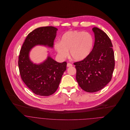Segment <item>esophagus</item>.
<instances>
[{
  "label": "esophagus",
  "instance_id": "34e87169",
  "mask_svg": "<svg viewBox=\"0 0 130 130\" xmlns=\"http://www.w3.org/2000/svg\"><path fill=\"white\" fill-rule=\"evenodd\" d=\"M73 66V64L71 63H67V67H72Z\"/></svg>",
  "mask_w": 130,
  "mask_h": 130
}]
</instances>
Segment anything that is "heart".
<instances>
[{"label":"heart","mask_w":130,"mask_h":130,"mask_svg":"<svg viewBox=\"0 0 130 130\" xmlns=\"http://www.w3.org/2000/svg\"><path fill=\"white\" fill-rule=\"evenodd\" d=\"M93 40L91 34L76 30L67 31L61 37L60 41L56 42L55 48L58 55L65 57L69 54L76 61L85 59L90 53Z\"/></svg>","instance_id":"1"}]
</instances>
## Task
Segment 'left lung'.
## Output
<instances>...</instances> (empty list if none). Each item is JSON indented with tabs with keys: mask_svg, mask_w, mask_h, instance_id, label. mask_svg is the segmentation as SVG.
<instances>
[{
	"mask_svg": "<svg viewBox=\"0 0 130 130\" xmlns=\"http://www.w3.org/2000/svg\"><path fill=\"white\" fill-rule=\"evenodd\" d=\"M92 29L95 37L92 51L85 59L74 63L78 85L89 93L102 90L111 80L115 64L110 38L98 27Z\"/></svg>",
	"mask_w": 130,
	"mask_h": 130,
	"instance_id": "obj_1",
	"label": "left lung"
}]
</instances>
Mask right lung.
Returning a JSON list of instances; mask_svg holds the SVG:
<instances>
[{"mask_svg":"<svg viewBox=\"0 0 130 130\" xmlns=\"http://www.w3.org/2000/svg\"><path fill=\"white\" fill-rule=\"evenodd\" d=\"M57 29L53 26L37 28L25 38L19 55V73L26 86L35 94L49 96L55 93L62 75L67 69V63H59L48 56L40 64H34L29 60L30 50L37 44L53 47Z\"/></svg>","mask_w":130,"mask_h":130,"instance_id":"add662e5","label":"right lung"}]
</instances>
